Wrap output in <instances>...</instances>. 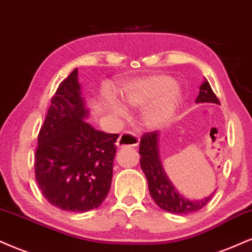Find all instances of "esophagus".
<instances>
[{"label":"esophagus","mask_w":252,"mask_h":252,"mask_svg":"<svg viewBox=\"0 0 252 252\" xmlns=\"http://www.w3.org/2000/svg\"><path fill=\"white\" fill-rule=\"evenodd\" d=\"M139 143V137L131 131H124L118 137L116 145L117 148L123 147H137Z\"/></svg>","instance_id":"esophagus-1"}]
</instances>
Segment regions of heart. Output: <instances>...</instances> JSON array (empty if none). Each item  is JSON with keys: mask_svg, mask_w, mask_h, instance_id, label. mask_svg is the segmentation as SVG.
<instances>
[{"mask_svg": "<svg viewBox=\"0 0 252 252\" xmlns=\"http://www.w3.org/2000/svg\"><path fill=\"white\" fill-rule=\"evenodd\" d=\"M121 98L123 103L132 108H142L144 105L142 121L147 126H159L170 121L181 102V92L175 86L174 78L166 75L136 78L126 83L121 89ZM107 104L114 113L121 114L122 107L115 97L105 96Z\"/></svg>", "mask_w": 252, "mask_h": 252, "instance_id": "obj_1", "label": "heart"}]
</instances>
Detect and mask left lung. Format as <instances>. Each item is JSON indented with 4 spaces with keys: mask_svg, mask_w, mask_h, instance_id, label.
I'll return each instance as SVG.
<instances>
[{
    "mask_svg": "<svg viewBox=\"0 0 252 252\" xmlns=\"http://www.w3.org/2000/svg\"><path fill=\"white\" fill-rule=\"evenodd\" d=\"M196 103H216L220 104V99L215 95L208 81H204L199 87V94ZM158 132L151 131L142 135L139 143V155H141V168L148 180L150 195L160 209L166 213L188 215L201 210L208 204L213 195L201 201H190L182 196L170 180L166 176L158 154Z\"/></svg>",
    "mask_w": 252,
    "mask_h": 252,
    "instance_id": "1",
    "label": "left lung"
}]
</instances>
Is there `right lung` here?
Here are the masks:
<instances>
[{"label":"right lung","instance_id":"right-lung-1","mask_svg":"<svg viewBox=\"0 0 252 252\" xmlns=\"http://www.w3.org/2000/svg\"><path fill=\"white\" fill-rule=\"evenodd\" d=\"M88 113L75 69L51 98L35 153L42 195L64 211L98 208L111 187L118 135L94 129Z\"/></svg>","mask_w":252,"mask_h":252}]
</instances>
